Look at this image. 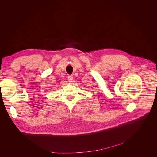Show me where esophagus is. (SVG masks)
Wrapping results in <instances>:
<instances>
[{"label": "esophagus", "instance_id": "34e87169", "mask_svg": "<svg viewBox=\"0 0 157 157\" xmlns=\"http://www.w3.org/2000/svg\"><path fill=\"white\" fill-rule=\"evenodd\" d=\"M68 80L69 82H72L73 80V76L72 75H69L68 76Z\"/></svg>", "mask_w": 157, "mask_h": 157}]
</instances>
